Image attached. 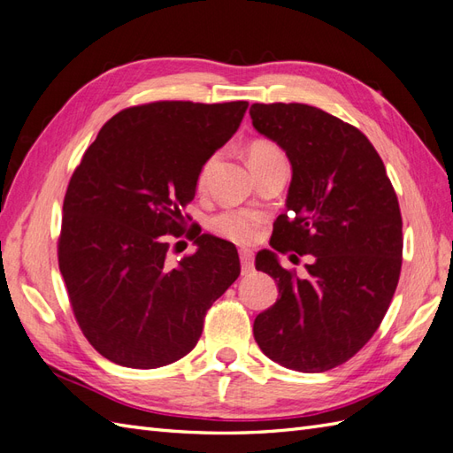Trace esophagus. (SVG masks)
Wrapping results in <instances>:
<instances>
[{
  "label": "esophagus",
  "instance_id": "esophagus-1",
  "mask_svg": "<svg viewBox=\"0 0 453 453\" xmlns=\"http://www.w3.org/2000/svg\"><path fill=\"white\" fill-rule=\"evenodd\" d=\"M240 263H242V274H248L253 271V253L250 250H240Z\"/></svg>",
  "mask_w": 453,
  "mask_h": 453
}]
</instances>
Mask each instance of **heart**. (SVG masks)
<instances>
[{
	"label": "heart",
	"mask_w": 453,
	"mask_h": 453,
	"mask_svg": "<svg viewBox=\"0 0 453 453\" xmlns=\"http://www.w3.org/2000/svg\"><path fill=\"white\" fill-rule=\"evenodd\" d=\"M279 153L280 150L277 146H273L271 142H253L248 150V159L250 165H253L271 156H279ZM215 161L217 156H211L202 165L200 174H197V186H200V188L207 182V176L211 173ZM261 223L263 217L256 211H250V209H225V211H220L209 219V228L219 236H223L230 242H236V244H248V242H251L253 236H256V230Z\"/></svg>",
	"instance_id": "1"
}]
</instances>
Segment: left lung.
Here are the masks:
<instances>
[{"label":"left lung","instance_id":"8db88e82","mask_svg":"<svg viewBox=\"0 0 453 453\" xmlns=\"http://www.w3.org/2000/svg\"><path fill=\"white\" fill-rule=\"evenodd\" d=\"M250 115L292 165L271 246L312 256L297 278L271 250L257 253L256 269L277 282L279 300L256 317L253 336L286 369H334L377 333L398 286V196L367 136L338 117L305 104H253Z\"/></svg>","mask_w":453,"mask_h":453}]
</instances>
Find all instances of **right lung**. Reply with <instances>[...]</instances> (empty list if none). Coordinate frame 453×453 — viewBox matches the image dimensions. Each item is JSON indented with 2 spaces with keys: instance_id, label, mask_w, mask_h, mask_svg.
<instances>
[{
  "instance_id": "right-lung-1",
  "label": "right lung",
  "mask_w": 453,
  "mask_h": 453,
  "mask_svg": "<svg viewBox=\"0 0 453 453\" xmlns=\"http://www.w3.org/2000/svg\"><path fill=\"white\" fill-rule=\"evenodd\" d=\"M248 102H153L99 130L63 202L59 271L82 334L109 361L157 369L190 354L203 319L240 274L236 248L211 234L167 265L169 236L202 165L238 130Z\"/></svg>"
}]
</instances>
